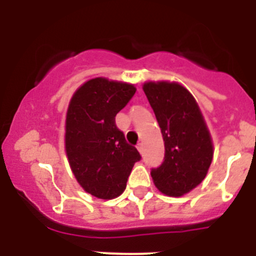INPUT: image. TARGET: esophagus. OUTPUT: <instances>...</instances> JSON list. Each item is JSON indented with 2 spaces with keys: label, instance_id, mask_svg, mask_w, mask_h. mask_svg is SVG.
<instances>
[{
  "label": "esophagus",
  "instance_id": "obj_1",
  "mask_svg": "<svg viewBox=\"0 0 256 256\" xmlns=\"http://www.w3.org/2000/svg\"><path fill=\"white\" fill-rule=\"evenodd\" d=\"M137 148H138V151L140 152H144V144H142V142H140L138 144H137Z\"/></svg>",
  "mask_w": 256,
  "mask_h": 256
}]
</instances>
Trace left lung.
I'll list each match as a JSON object with an SVG mask.
<instances>
[{
    "mask_svg": "<svg viewBox=\"0 0 256 256\" xmlns=\"http://www.w3.org/2000/svg\"><path fill=\"white\" fill-rule=\"evenodd\" d=\"M144 91L162 130L165 155L151 169L155 186L168 196H182L202 182L212 160V137L200 108L183 86L148 82Z\"/></svg>",
    "mask_w": 256,
    "mask_h": 256,
    "instance_id": "1",
    "label": "left lung"
}]
</instances>
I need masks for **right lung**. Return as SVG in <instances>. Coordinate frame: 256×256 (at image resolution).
<instances>
[{"instance_id":"right-lung-1","label":"right lung","mask_w":256,"mask_h":256,"mask_svg":"<svg viewBox=\"0 0 256 256\" xmlns=\"http://www.w3.org/2000/svg\"><path fill=\"white\" fill-rule=\"evenodd\" d=\"M134 94L133 84L94 78L70 100L65 123L68 160L83 190L98 198L122 195L133 165L141 160L115 124L116 114Z\"/></svg>"}]
</instances>
